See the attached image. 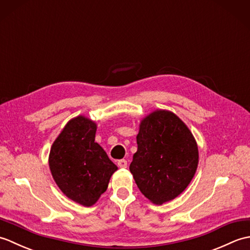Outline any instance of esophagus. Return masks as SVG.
<instances>
[{"label":"esophagus","mask_w":250,"mask_h":250,"mask_svg":"<svg viewBox=\"0 0 250 250\" xmlns=\"http://www.w3.org/2000/svg\"><path fill=\"white\" fill-rule=\"evenodd\" d=\"M117 164H118V167L120 168H125L126 166H128V162H126L125 159H121V160H119L118 162H117Z\"/></svg>","instance_id":"obj_1"}]
</instances>
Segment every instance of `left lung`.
Returning a JSON list of instances; mask_svg holds the SVG:
<instances>
[{"mask_svg":"<svg viewBox=\"0 0 250 250\" xmlns=\"http://www.w3.org/2000/svg\"><path fill=\"white\" fill-rule=\"evenodd\" d=\"M137 151L130 172L153 204L176 198L188 187L199 163V150L188 126L172 111L157 109L141 121Z\"/></svg>","mask_w":250,"mask_h":250,"instance_id":"1","label":"left lung"}]
</instances>
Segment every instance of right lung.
I'll use <instances>...</instances> for the list:
<instances>
[{"label":"right lung","mask_w":250,"mask_h":250,"mask_svg":"<svg viewBox=\"0 0 250 250\" xmlns=\"http://www.w3.org/2000/svg\"><path fill=\"white\" fill-rule=\"evenodd\" d=\"M97 124L84 116L71 119L50 148L49 168L68 199L92 206L108 187L118 167L95 143Z\"/></svg>","instance_id":"add662e5"}]
</instances>
